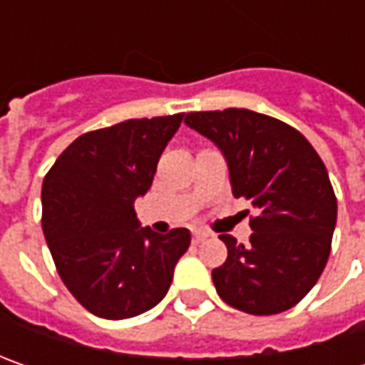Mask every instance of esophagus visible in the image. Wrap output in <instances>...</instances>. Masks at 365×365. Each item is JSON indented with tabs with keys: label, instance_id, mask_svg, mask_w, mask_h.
<instances>
[{
	"label": "esophagus",
	"instance_id": "obj_1",
	"mask_svg": "<svg viewBox=\"0 0 365 365\" xmlns=\"http://www.w3.org/2000/svg\"><path fill=\"white\" fill-rule=\"evenodd\" d=\"M207 237H209V233L203 232V230H192V242H195V244H201Z\"/></svg>",
	"mask_w": 365,
	"mask_h": 365
}]
</instances>
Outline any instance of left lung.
I'll use <instances>...</instances> for the list:
<instances>
[{"label": "left lung", "mask_w": 365, "mask_h": 365, "mask_svg": "<svg viewBox=\"0 0 365 365\" xmlns=\"http://www.w3.org/2000/svg\"><path fill=\"white\" fill-rule=\"evenodd\" d=\"M185 123L215 142L233 197L258 209L250 244L219 235L227 259L211 272L217 294L250 315L292 309L329 259L337 199L325 164L299 130L250 109L192 111Z\"/></svg>", "instance_id": "8db88e82"}]
</instances>
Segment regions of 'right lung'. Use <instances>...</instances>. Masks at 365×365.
Wrapping results in <instances>:
<instances>
[{
	"label": "right lung",
	"instance_id": "add662e5",
	"mask_svg": "<svg viewBox=\"0 0 365 365\" xmlns=\"http://www.w3.org/2000/svg\"><path fill=\"white\" fill-rule=\"evenodd\" d=\"M185 113L142 118L78 135L42 182V230L64 287L89 313L130 319L166 297L190 233L140 227L146 195Z\"/></svg>",
	"mask_w": 365,
	"mask_h": 365
}]
</instances>
